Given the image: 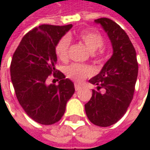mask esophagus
<instances>
[{
	"label": "esophagus",
	"instance_id": "obj_1",
	"mask_svg": "<svg viewBox=\"0 0 150 150\" xmlns=\"http://www.w3.org/2000/svg\"><path fill=\"white\" fill-rule=\"evenodd\" d=\"M81 86H80L79 84H76V83H75V91H78V90H80V89H81Z\"/></svg>",
	"mask_w": 150,
	"mask_h": 150
}]
</instances>
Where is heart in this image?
I'll use <instances>...</instances> for the list:
<instances>
[{"instance_id": "1", "label": "heart", "mask_w": 150, "mask_h": 150, "mask_svg": "<svg viewBox=\"0 0 150 150\" xmlns=\"http://www.w3.org/2000/svg\"><path fill=\"white\" fill-rule=\"evenodd\" d=\"M78 38L85 44L87 48L91 53H95L103 45V38L102 35L94 30L83 31L79 34ZM69 45H70V38L68 35L62 37L56 43L54 50L57 57L60 60L64 61L67 59ZM92 73L93 71L90 67L78 64V63L71 64L65 69L66 75L77 82L82 81L87 77L92 75Z\"/></svg>"}]
</instances>
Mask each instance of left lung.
<instances>
[{"label": "left lung", "instance_id": "8db88e82", "mask_svg": "<svg viewBox=\"0 0 150 150\" xmlns=\"http://www.w3.org/2000/svg\"><path fill=\"white\" fill-rule=\"evenodd\" d=\"M107 33L113 47V54L100 73L88 81L97 86L92 90L91 99L85 104L88 120L99 127H108L117 122L130 104L138 75V63L134 46L125 31L108 18L95 20Z\"/></svg>", "mask_w": 150, "mask_h": 150}]
</instances>
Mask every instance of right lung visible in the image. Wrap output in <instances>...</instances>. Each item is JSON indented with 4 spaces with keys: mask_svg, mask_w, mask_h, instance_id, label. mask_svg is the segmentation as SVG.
Listing matches in <instances>:
<instances>
[{
    "mask_svg": "<svg viewBox=\"0 0 150 150\" xmlns=\"http://www.w3.org/2000/svg\"><path fill=\"white\" fill-rule=\"evenodd\" d=\"M73 27L41 25L27 33L14 53L10 75L19 103L27 115L40 124L51 125L61 120L67 102L75 93L74 83L55 69V45ZM53 74L58 85L46 84Z\"/></svg>",
    "mask_w": 150,
    "mask_h": 150,
    "instance_id": "right-lung-1",
    "label": "right lung"
}]
</instances>
